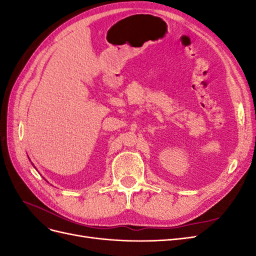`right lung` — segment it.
<instances>
[{"label": "right lung", "instance_id": "add662e5", "mask_svg": "<svg viewBox=\"0 0 256 256\" xmlns=\"http://www.w3.org/2000/svg\"><path fill=\"white\" fill-rule=\"evenodd\" d=\"M34 168H35V166H34Z\"/></svg>", "mask_w": 256, "mask_h": 256}]
</instances>
